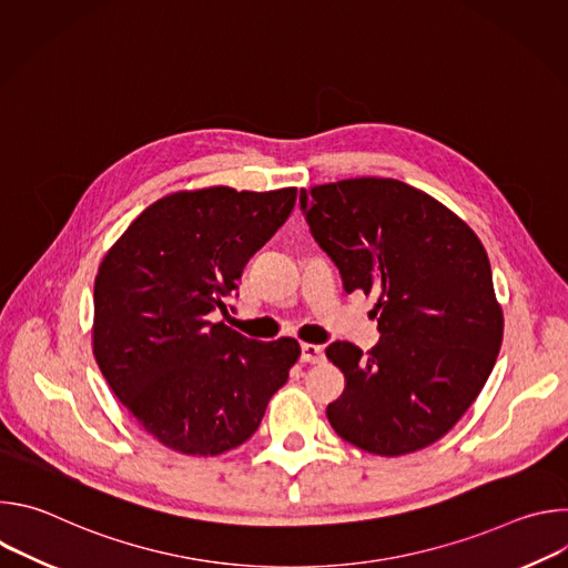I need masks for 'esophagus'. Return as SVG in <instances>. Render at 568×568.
Instances as JSON below:
<instances>
[{
	"mask_svg": "<svg viewBox=\"0 0 568 568\" xmlns=\"http://www.w3.org/2000/svg\"><path fill=\"white\" fill-rule=\"evenodd\" d=\"M301 359L307 362V364H321L323 359H326V353H323L321 346L301 344Z\"/></svg>",
	"mask_w": 568,
	"mask_h": 568,
	"instance_id": "1",
	"label": "esophagus"
}]
</instances>
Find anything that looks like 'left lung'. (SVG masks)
<instances>
[{
	"label": "left lung",
	"instance_id": "left-lung-1",
	"mask_svg": "<svg viewBox=\"0 0 568 568\" xmlns=\"http://www.w3.org/2000/svg\"><path fill=\"white\" fill-rule=\"evenodd\" d=\"M298 202L344 290L379 296L373 316L382 337L366 355L351 342L326 348L346 375L342 397L328 404L333 429L379 456L436 443L480 393L504 339L480 240L440 202L397 180L301 189Z\"/></svg>",
	"mask_w": 568,
	"mask_h": 568
}]
</instances>
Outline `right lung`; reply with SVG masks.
I'll return each mask as SVG.
<instances>
[{
    "label": "right lung",
    "mask_w": 568,
    "mask_h": 568,
    "mask_svg": "<svg viewBox=\"0 0 568 568\" xmlns=\"http://www.w3.org/2000/svg\"><path fill=\"white\" fill-rule=\"evenodd\" d=\"M294 202L296 189L173 193L148 206L103 258L94 357L161 445L189 456L229 452L258 429L287 382L296 339H247L209 316L229 312L242 270Z\"/></svg>",
    "instance_id": "right-lung-1"
}]
</instances>
